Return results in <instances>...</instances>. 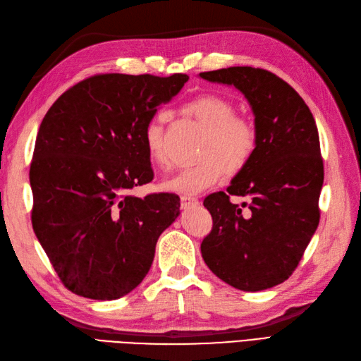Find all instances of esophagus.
Returning a JSON list of instances; mask_svg holds the SVG:
<instances>
[{"label": "esophagus", "instance_id": "esophagus-1", "mask_svg": "<svg viewBox=\"0 0 361 361\" xmlns=\"http://www.w3.org/2000/svg\"><path fill=\"white\" fill-rule=\"evenodd\" d=\"M180 204H182V209L194 208V207H197V204H199V199L191 197V196H182L180 197Z\"/></svg>", "mask_w": 361, "mask_h": 361}]
</instances>
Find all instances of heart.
I'll use <instances>...</instances> for the list:
<instances>
[{
	"label": "heart",
	"instance_id": "b5f03b06",
	"mask_svg": "<svg viewBox=\"0 0 361 361\" xmlns=\"http://www.w3.org/2000/svg\"><path fill=\"white\" fill-rule=\"evenodd\" d=\"M183 111L194 116L204 129L199 147V161L180 169L162 183L164 190L183 196H194L225 179L226 173L245 170L255 154L258 130L246 116L235 115V106L217 94H202L185 104ZM167 116L154 115L145 124L142 144L154 167L169 165L164 145V124Z\"/></svg>",
	"mask_w": 361,
	"mask_h": 361
}]
</instances>
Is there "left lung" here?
I'll return each instance as SVG.
<instances>
[{"mask_svg": "<svg viewBox=\"0 0 361 361\" xmlns=\"http://www.w3.org/2000/svg\"><path fill=\"white\" fill-rule=\"evenodd\" d=\"M204 80L233 85L255 115L258 145L226 192H212L203 207L212 229L200 250L226 284L259 291L288 279L317 229L324 183L319 132L302 97L276 74L252 66L200 73ZM231 195L249 197L243 212Z\"/></svg>", "mask_w": 361, "mask_h": 361, "instance_id": "8db88e82", "label": "left lung"}]
</instances>
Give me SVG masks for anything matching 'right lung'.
<instances>
[{
	"mask_svg": "<svg viewBox=\"0 0 361 361\" xmlns=\"http://www.w3.org/2000/svg\"><path fill=\"white\" fill-rule=\"evenodd\" d=\"M187 74H97L57 99L39 128L32 225L62 284L95 300L140 284L161 233L179 216L171 192L130 196L153 180L142 132Z\"/></svg>",
	"mask_w": 361,
	"mask_h": 361,
	"instance_id": "1",
	"label": "right lung"
}]
</instances>
